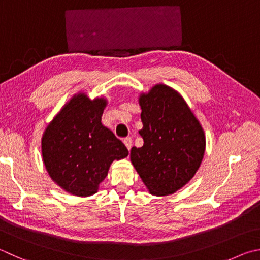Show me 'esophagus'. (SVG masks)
Masks as SVG:
<instances>
[{
	"mask_svg": "<svg viewBox=\"0 0 260 260\" xmlns=\"http://www.w3.org/2000/svg\"><path fill=\"white\" fill-rule=\"evenodd\" d=\"M132 143H133V141H132L131 138H126V139L124 140V144L126 145V148L128 149V151H129L131 148H132Z\"/></svg>",
	"mask_w": 260,
	"mask_h": 260,
	"instance_id": "esophagus-1",
	"label": "esophagus"
}]
</instances>
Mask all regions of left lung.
<instances>
[{"label":"left lung","instance_id":"left-lung-1","mask_svg":"<svg viewBox=\"0 0 260 260\" xmlns=\"http://www.w3.org/2000/svg\"><path fill=\"white\" fill-rule=\"evenodd\" d=\"M139 131L144 144L133 146L131 161L153 196H169L191 181L205 155L206 136L199 120L175 89L157 84L139 98Z\"/></svg>","mask_w":260,"mask_h":260}]
</instances>
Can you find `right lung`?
<instances>
[{
	"mask_svg": "<svg viewBox=\"0 0 260 260\" xmlns=\"http://www.w3.org/2000/svg\"><path fill=\"white\" fill-rule=\"evenodd\" d=\"M105 98L77 93L46 127L42 155L50 177L77 197L96 193L114 160L128 155L124 143L102 125Z\"/></svg>",
	"mask_w": 260,
	"mask_h": 260,
	"instance_id": "add662e5",
	"label": "right lung"
}]
</instances>
